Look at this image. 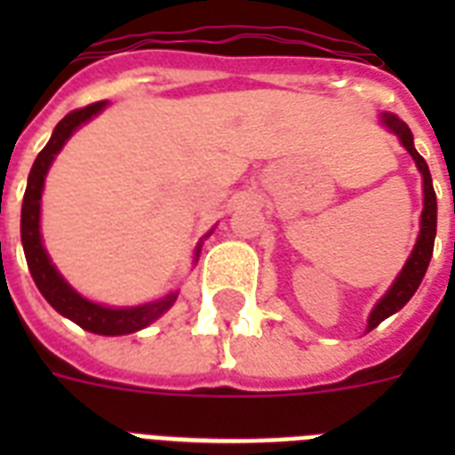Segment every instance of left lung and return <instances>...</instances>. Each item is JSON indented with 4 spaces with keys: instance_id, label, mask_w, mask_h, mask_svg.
Here are the masks:
<instances>
[{
    "instance_id": "left-lung-1",
    "label": "left lung",
    "mask_w": 455,
    "mask_h": 455,
    "mask_svg": "<svg viewBox=\"0 0 455 455\" xmlns=\"http://www.w3.org/2000/svg\"><path fill=\"white\" fill-rule=\"evenodd\" d=\"M382 123L385 127L395 132L399 141L403 144V148L411 153V157L416 160L418 170L423 174V191H425V207H423V220H420V235H418V243L413 252H411L409 262L403 264L402 274L396 276L395 285L389 288L387 295L375 304L373 314L368 318V331H373L375 325H380L387 316H392L395 311H399L403 304L413 298V292L418 291V285L423 281L425 271H427V264L432 259V250H435V234H437V196H435V188H432V177L430 170H427V163L423 160V156L416 151L413 146V134H411L409 124L399 120L392 113H382Z\"/></svg>"
}]
</instances>
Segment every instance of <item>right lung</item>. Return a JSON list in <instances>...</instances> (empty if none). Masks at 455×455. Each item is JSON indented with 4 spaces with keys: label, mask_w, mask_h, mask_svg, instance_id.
Masks as SVG:
<instances>
[{
    "label": "right lung",
    "mask_w": 455,
    "mask_h": 455,
    "mask_svg": "<svg viewBox=\"0 0 455 455\" xmlns=\"http://www.w3.org/2000/svg\"><path fill=\"white\" fill-rule=\"evenodd\" d=\"M106 106V101H96L84 108L70 110L53 130L49 144L39 151L37 160L32 164L30 177H28V188L23 196V210H20V238H23L25 259H28V269L32 274V281L44 295V299L52 304L53 309L68 316L70 321L96 335H127V332H137L153 323L157 316H163L164 311L170 309L177 295L172 292L164 299H157L151 304H141V307H124V309H110L84 299L82 295L70 288V285L60 278V274L53 269L52 259L42 248V235H39V200H42V188H44V177L49 164L56 157V153L63 148L70 134H73L82 123H87L89 117H94L99 110ZM200 252V245L196 250V257Z\"/></svg>",
    "instance_id": "add662e5"
}]
</instances>
